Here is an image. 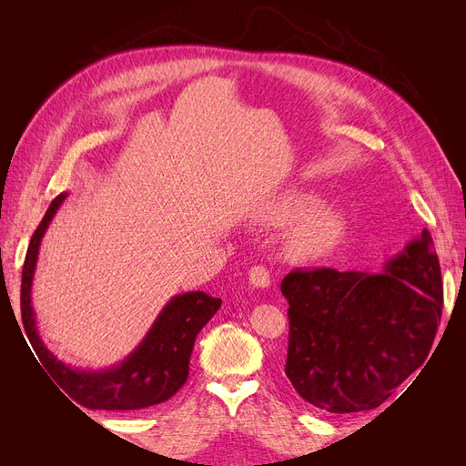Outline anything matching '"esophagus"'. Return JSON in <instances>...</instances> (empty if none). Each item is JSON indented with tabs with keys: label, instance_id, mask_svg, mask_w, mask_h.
I'll return each instance as SVG.
<instances>
[{
	"label": "esophagus",
	"instance_id": "1",
	"mask_svg": "<svg viewBox=\"0 0 466 466\" xmlns=\"http://www.w3.org/2000/svg\"><path fill=\"white\" fill-rule=\"evenodd\" d=\"M248 284L258 289L270 288V272L266 270L264 266H255L248 270Z\"/></svg>",
	"mask_w": 466,
	"mask_h": 466
}]
</instances>
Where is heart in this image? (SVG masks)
I'll use <instances>...</instances> for the list:
<instances>
[{"label": "heart", "instance_id": "b5f03b06", "mask_svg": "<svg viewBox=\"0 0 466 466\" xmlns=\"http://www.w3.org/2000/svg\"><path fill=\"white\" fill-rule=\"evenodd\" d=\"M262 221L270 228L294 224L286 238V250L299 262H317L330 257L346 235V219L340 211L320 204L319 196L311 192L278 196L266 206Z\"/></svg>", "mask_w": 466, "mask_h": 466}]
</instances>
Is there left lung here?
Segmentation results:
<instances>
[{
    "label": "left lung",
    "instance_id": "1",
    "mask_svg": "<svg viewBox=\"0 0 466 466\" xmlns=\"http://www.w3.org/2000/svg\"><path fill=\"white\" fill-rule=\"evenodd\" d=\"M286 375L320 410H373L424 365L441 320L443 284L431 235L421 231L379 272L295 270Z\"/></svg>",
    "mask_w": 466,
    "mask_h": 466
}]
</instances>
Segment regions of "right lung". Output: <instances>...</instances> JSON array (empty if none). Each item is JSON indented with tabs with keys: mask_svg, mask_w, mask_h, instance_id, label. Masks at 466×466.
I'll list each match as a JSON object with an SVG mask.
<instances>
[{
	"mask_svg": "<svg viewBox=\"0 0 466 466\" xmlns=\"http://www.w3.org/2000/svg\"><path fill=\"white\" fill-rule=\"evenodd\" d=\"M66 198L67 192H62L52 200L25 257L21 319L26 338L50 377L81 406L91 410H142L161 404L187 383L196 336L218 313L221 299L204 291L175 295L161 309L142 342L120 363L105 370H83L64 363L42 342L31 293L42 237Z\"/></svg>",
	"mask_w": 466,
	"mask_h": 466,
	"instance_id": "1",
	"label": "right lung"
}]
</instances>
